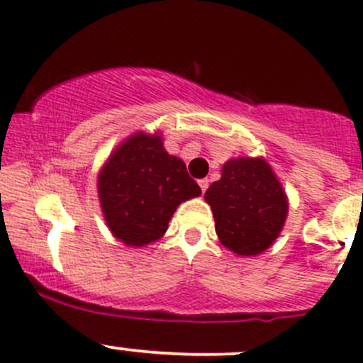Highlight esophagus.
<instances>
[{"label":"esophagus","instance_id":"34e87169","mask_svg":"<svg viewBox=\"0 0 363 363\" xmlns=\"http://www.w3.org/2000/svg\"><path fill=\"white\" fill-rule=\"evenodd\" d=\"M199 184H200V188H202V193L207 191V188H208V181H207V179H200Z\"/></svg>","mask_w":363,"mask_h":363}]
</instances>
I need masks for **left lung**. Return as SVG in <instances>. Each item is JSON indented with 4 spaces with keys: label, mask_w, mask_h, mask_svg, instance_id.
I'll list each match as a JSON object with an SVG mask.
<instances>
[{
    "label": "left lung",
    "mask_w": 363,
    "mask_h": 363,
    "mask_svg": "<svg viewBox=\"0 0 363 363\" xmlns=\"http://www.w3.org/2000/svg\"><path fill=\"white\" fill-rule=\"evenodd\" d=\"M205 202L221 244L239 256H256L272 246L288 216L283 186L262 158L226 161L221 179L205 191Z\"/></svg>",
    "instance_id": "8db88e82"
}]
</instances>
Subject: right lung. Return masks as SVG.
I'll list each match as a JSON object with an SVG mask.
<instances>
[{
	"mask_svg": "<svg viewBox=\"0 0 363 363\" xmlns=\"http://www.w3.org/2000/svg\"><path fill=\"white\" fill-rule=\"evenodd\" d=\"M202 195L184 161L170 156L158 133L131 135L117 145L98 175V196L112 235L144 247L167 232L182 202Z\"/></svg>",
	"mask_w": 363,
	"mask_h": 363,
	"instance_id": "right-lung-1",
	"label": "right lung"
}]
</instances>
